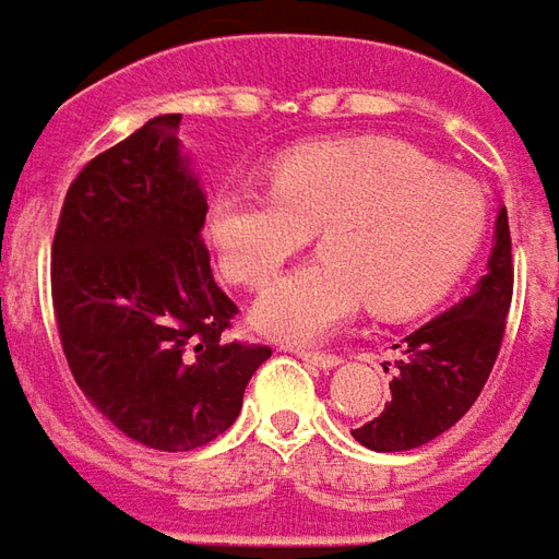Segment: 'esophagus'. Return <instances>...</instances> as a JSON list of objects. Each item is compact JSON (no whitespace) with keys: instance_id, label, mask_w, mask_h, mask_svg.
<instances>
[{"instance_id":"34e87169","label":"esophagus","mask_w":559,"mask_h":559,"mask_svg":"<svg viewBox=\"0 0 559 559\" xmlns=\"http://www.w3.org/2000/svg\"><path fill=\"white\" fill-rule=\"evenodd\" d=\"M293 354L299 357V360L311 362V366H320V369H333L342 362V357H335V354H326V350H306V347H293Z\"/></svg>"}]
</instances>
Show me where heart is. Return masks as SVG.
I'll list each match as a JSON object with an SVG mask.
<instances>
[{
    "instance_id": "1",
    "label": "heart",
    "mask_w": 559,
    "mask_h": 559,
    "mask_svg": "<svg viewBox=\"0 0 559 559\" xmlns=\"http://www.w3.org/2000/svg\"><path fill=\"white\" fill-rule=\"evenodd\" d=\"M272 190H229L209 214L221 266L263 287L318 233L320 260L253 302V326L281 342H318L360 306L412 318L466 272L487 224L481 187L436 169L396 139L302 144L269 169Z\"/></svg>"
}]
</instances>
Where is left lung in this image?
I'll return each instance as SVG.
<instances>
[{
	"label": "left lung",
	"mask_w": 559,
	"mask_h": 559,
	"mask_svg": "<svg viewBox=\"0 0 559 559\" xmlns=\"http://www.w3.org/2000/svg\"><path fill=\"white\" fill-rule=\"evenodd\" d=\"M511 236L499 205L487 272L469 296L402 338L384 412L350 429L369 451H412L451 429L478 400L497 362L511 306Z\"/></svg>",
	"instance_id": "obj_1"
}]
</instances>
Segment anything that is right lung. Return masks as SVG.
Instances as JSON below:
<instances>
[{
	"label": "right lung",
	"instance_id": "add662e5",
	"mask_svg": "<svg viewBox=\"0 0 559 559\" xmlns=\"http://www.w3.org/2000/svg\"><path fill=\"white\" fill-rule=\"evenodd\" d=\"M159 115L81 169L53 236L50 293L78 388L132 442L193 451L236 424L263 345L226 342L236 302L199 239L209 199Z\"/></svg>",
	"mask_w": 559,
	"mask_h": 559
}]
</instances>
